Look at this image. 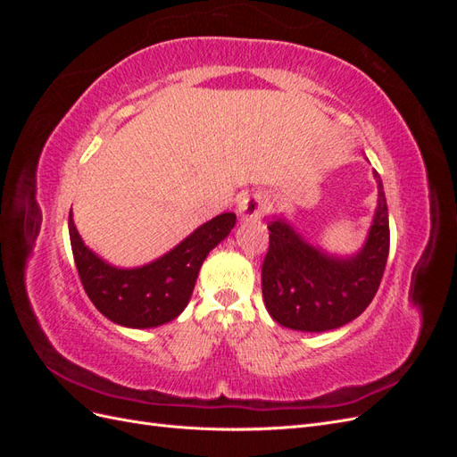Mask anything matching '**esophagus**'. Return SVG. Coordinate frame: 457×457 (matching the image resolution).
Returning <instances> with one entry per match:
<instances>
[{
	"label": "esophagus",
	"instance_id": "34e87169",
	"mask_svg": "<svg viewBox=\"0 0 457 457\" xmlns=\"http://www.w3.org/2000/svg\"><path fill=\"white\" fill-rule=\"evenodd\" d=\"M265 212H267V200H265V196H261V195L245 196L238 204V213L245 220L261 219L262 215H265Z\"/></svg>",
	"mask_w": 457,
	"mask_h": 457
}]
</instances>
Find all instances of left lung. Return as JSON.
<instances>
[{
  "mask_svg": "<svg viewBox=\"0 0 457 457\" xmlns=\"http://www.w3.org/2000/svg\"><path fill=\"white\" fill-rule=\"evenodd\" d=\"M378 210L366 244L351 257L324 253L282 217L269 220V252L261 286L269 314L280 326L328 331L361 316L376 295L389 257V213L379 173Z\"/></svg>",
  "mask_w": 457,
  "mask_h": 457,
  "instance_id": "obj_1",
  "label": "left lung"
}]
</instances>
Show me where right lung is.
<instances>
[{"label":"right lung","instance_id":"obj_1","mask_svg":"<svg viewBox=\"0 0 457 457\" xmlns=\"http://www.w3.org/2000/svg\"><path fill=\"white\" fill-rule=\"evenodd\" d=\"M237 225V215L220 213L207 220L171 252L148 265L118 269L95 255L68 215L71 244L87 297L108 320L126 328H156L171 322L188 305L204 259Z\"/></svg>","mask_w":457,"mask_h":457}]
</instances>
